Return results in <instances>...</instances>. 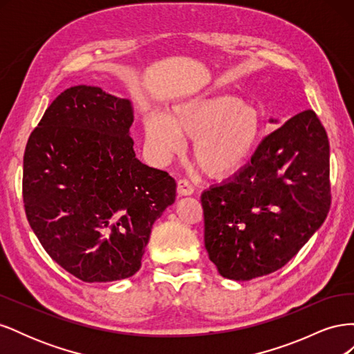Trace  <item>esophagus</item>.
<instances>
[{
    "label": "esophagus",
    "mask_w": 354,
    "mask_h": 354,
    "mask_svg": "<svg viewBox=\"0 0 354 354\" xmlns=\"http://www.w3.org/2000/svg\"><path fill=\"white\" fill-rule=\"evenodd\" d=\"M177 192H178V195H181V196H189V195L194 194L195 187L192 186V183H190L189 180L180 178V180L177 181Z\"/></svg>",
    "instance_id": "esophagus-1"
}]
</instances>
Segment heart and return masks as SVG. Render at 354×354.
<instances>
[{"label": "heart", "mask_w": 354, "mask_h": 354, "mask_svg": "<svg viewBox=\"0 0 354 354\" xmlns=\"http://www.w3.org/2000/svg\"><path fill=\"white\" fill-rule=\"evenodd\" d=\"M260 116L230 94L196 95L169 111L145 118L151 151L162 160L183 151L185 137L194 138V158L209 176H227L241 168L259 143Z\"/></svg>", "instance_id": "b5f03b06"}]
</instances>
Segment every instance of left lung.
Masks as SVG:
<instances>
[{"instance_id": "left-lung-1", "label": "left lung", "mask_w": 354, "mask_h": 354, "mask_svg": "<svg viewBox=\"0 0 354 354\" xmlns=\"http://www.w3.org/2000/svg\"><path fill=\"white\" fill-rule=\"evenodd\" d=\"M201 202L205 248L223 277L251 281L279 270L330 207L329 142L316 113L299 112L270 133L248 165Z\"/></svg>"}]
</instances>
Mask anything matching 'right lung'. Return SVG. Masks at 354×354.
I'll return each mask as SVG.
<instances>
[{"label": "right lung", "mask_w": 354, "mask_h": 354, "mask_svg": "<svg viewBox=\"0 0 354 354\" xmlns=\"http://www.w3.org/2000/svg\"><path fill=\"white\" fill-rule=\"evenodd\" d=\"M133 104L77 85L55 99L24 156L26 217L42 248L84 282L133 276L176 180L138 160Z\"/></svg>", "instance_id": "obj_1"}]
</instances>
